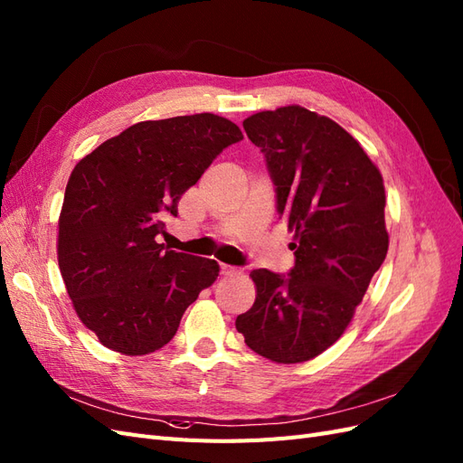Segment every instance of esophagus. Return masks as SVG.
<instances>
[{"instance_id": "34e87169", "label": "esophagus", "mask_w": 463, "mask_h": 463, "mask_svg": "<svg viewBox=\"0 0 463 463\" xmlns=\"http://www.w3.org/2000/svg\"><path fill=\"white\" fill-rule=\"evenodd\" d=\"M241 269L234 268V266H229V263H221V275L224 277H232V275H239Z\"/></svg>"}]
</instances>
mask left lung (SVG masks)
<instances>
[{
  "label": "left lung",
  "instance_id": "left-lung-1",
  "mask_svg": "<svg viewBox=\"0 0 463 463\" xmlns=\"http://www.w3.org/2000/svg\"><path fill=\"white\" fill-rule=\"evenodd\" d=\"M242 126L266 156L277 211L295 232V268L250 273L256 300L236 329L273 363H305L343 335L388 254L384 180L351 134L298 104Z\"/></svg>",
  "mask_w": 463,
  "mask_h": 463
}]
</instances>
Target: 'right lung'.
Here are the masks:
<instances>
[{
    "label": "right lung",
    "mask_w": 463,
    "mask_h": 463,
    "mask_svg": "<svg viewBox=\"0 0 463 463\" xmlns=\"http://www.w3.org/2000/svg\"><path fill=\"white\" fill-rule=\"evenodd\" d=\"M242 131L215 114L129 126L73 168L58 221V263L73 308L104 347L149 354L219 275L215 260L165 250V219Z\"/></svg>",
    "instance_id": "1"
}]
</instances>
